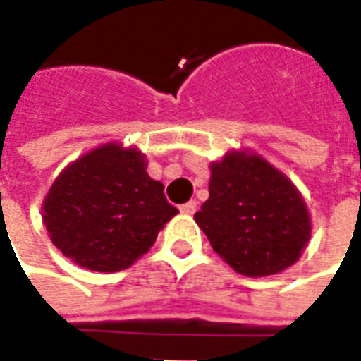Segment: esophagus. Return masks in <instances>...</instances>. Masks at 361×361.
<instances>
[{
  "label": "esophagus",
  "mask_w": 361,
  "mask_h": 361,
  "mask_svg": "<svg viewBox=\"0 0 361 361\" xmlns=\"http://www.w3.org/2000/svg\"><path fill=\"white\" fill-rule=\"evenodd\" d=\"M180 211L183 212V214H195V211H197V201H189V203L181 204Z\"/></svg>",
  "instance_id": "34e87169"
}]
</instances>
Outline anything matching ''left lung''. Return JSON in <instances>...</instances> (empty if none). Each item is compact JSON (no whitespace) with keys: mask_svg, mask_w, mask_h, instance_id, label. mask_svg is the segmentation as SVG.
Wrapping results in <instances>:
<instances>
[{"mask_svg":"<svg viewBox=\"0 0 361 361\" xmlns=\"http://www.w3.org/2000/svg\"><path fill=\"white\" fill-rule=\"evenodd\" d=\"M209 168V199L195 222L220 259L253 279L294 265L311 238L310 209L294 181L243 147Z\"/></svg>","mask_w":361,"mask_h":361,"instance_id":"obj_1","label":"left lung"}]
</instances>
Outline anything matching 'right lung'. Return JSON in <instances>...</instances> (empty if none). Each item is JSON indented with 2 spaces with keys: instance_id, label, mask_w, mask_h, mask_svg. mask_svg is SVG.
I'll use <instances>...</instances> for the list:
<instances>
[{
  "instance_id": "right-lung-1",
  "label": "right lung",
  "mask_w": 361,
  "mask_h": 361,
  "mask_svg": "<svg viewBox=\"0 0 361 361\" xmlns=\"http://www.w3.org/2000/svg\"><path fill=\"white\" fill-rule=\"evenodd\" d=\"M147 166L142 150L118 141L69 162L42 203L51 243L87 271L118 272L139 261L178 214Z\"/></svg>"
}]
</instances>
